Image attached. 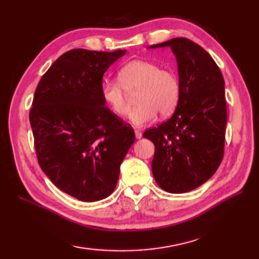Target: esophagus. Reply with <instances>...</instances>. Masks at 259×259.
<instances>
[{
    "instance_id": "obj_1",
    "label": "esophagus",
    "mask_w": 259,
    "mask_h": 259,
    "mask_svg": "<svg viewBox=\"0 0 259 259\" xmlns=\"http://www.w3.org/2000/svg\"><path fill=\"white\" fill-rule=\"evenodd\" d=\"M135 135H136V138H137V139H140L141 137H142L141 131H139V130H136V131H135Z\"/></svg>"
}]
</instances>
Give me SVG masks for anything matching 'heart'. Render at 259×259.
Listing matches in <instances>:
<instances>
[{"label": "heart", "instance_id": "obj_1", "mask_svg": "<svg viewBox=\"0 0 259 259\" xmlns=\"http://www.w3.org/2000/svg\"><path fill=\"white\" fill-rule=\"evenodd\" d=\"M137 91L138 107L131 113V121L142 126L155 121L158 112L168 115L174 111L180 99V81L171 70L146 60H135L119 70L118 82L107 81L101 87L103 100L121 118L131 110L126 93L133 95Z\"/></svg>", "mask_w": 259, "mask_h": 259}]
</instances>
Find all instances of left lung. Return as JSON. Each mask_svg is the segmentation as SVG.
Returning <instances> with one entry per match:
<instances>
[{
  "label": "left lung",
  "mask_w": 259,
  "mask_h": 259,
  "mask_svg": "<svg viewBox=\"0 0 259 259\" xmlns=\"http://www.w3.org/2000/svg\"><path fill=\"white\" fill-rule=\"evenodd\" d=\"M177 58L180 99L172 117L148 129L155 145L151 168L161 189L183 194L216 172L224 157L227 108L223 74L209 53L186 37L153 45Z\"/></svg>",
  "instance_id": "left-lung-1"
}]
</instances>
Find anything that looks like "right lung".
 I'll list each match as a JSON object with an SVG mask.
<instances>
[{
    "instance_id": "1",
    "label": "right lung",
    "mask_w": 259,
    "mask_h": 259,
    "mask_svg": "<svg viewBox=\"0 0 259 259\" xmlns=\"http://www.w3.org/2000/svg\"><path fill=\"white\" fill-rule=\"evenodd\" d=\"M125 50L73 49L42 75L30 123L37 162L60 190L81 201L112 194L135 142L129 123L104 106L102 76Z\"/></svg>"
}]
</instances>
